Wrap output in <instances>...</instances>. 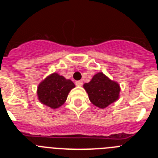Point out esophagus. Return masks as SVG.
Instances as JSON below:
<instances>
[{"label": "esophagus", "instance_id": "34e87169", "mask_svg": "<svg viewBox=\"0 0 158 158\" xmlns=\"http://www.w3.org/2000/svg\"><path fill=\"white\" fill-rule=\"evenodd\" d=\"M75 83H76V85L77 86H81L82 85H83V81H77Z\"/></svg>", "mask_w": 158, "mask_h": 158}]
</instances>
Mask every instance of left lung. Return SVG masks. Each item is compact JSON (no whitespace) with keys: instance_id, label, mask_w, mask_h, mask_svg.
Instances as JSON below:
<instances>
[{"instance_id":"left-lung-1","label":"left lung","mask_w":158,"mask_h":158,"mask_svg":"<svg viewBox=\"0 0 158 158\" xmlns=\"http://www.w3.org/2000/svg\"><path fill=\"white\" fill-rule=\"evenodd\" d=\"M84 89L87 92L90 101L100 108H105L116 101L120 92L119 85L103 73H96L89 83L84 84Z\"/></svg>"}]
</instances>
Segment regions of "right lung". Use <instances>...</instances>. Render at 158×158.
Segmentation results:
<instances>
[{"instance_id": "1", "label": "right lung", "mask_w": 158, "mask_h": 158, "mask_svg": "<svg viewBox=\"0 0 158 158\" xmlns=\"http://www.w3.org/2000/svg\"><path fill=\"white\" fill-rule=\"evenodd\" d=\"M74 87L72 81L54 73L40 82L37 89L38 98L42 104L55 109L65 103L69 93Z\"/></svg>"}]
</instances>
